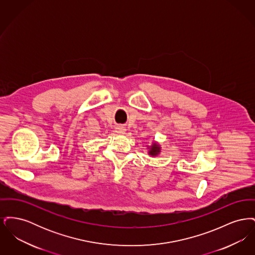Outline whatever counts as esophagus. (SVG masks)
Here are the masks:
<instances>
[{
    "mask_svg": "<svg viewBox=\"0 0 255 255\" xmlns=\"http://www.w3.org/2000/svg\"><path fill=\"white\" fill-rule=\"evenodd\" d=\"M117 132L119 133H125V128L123 126H119L117 128Z\"/></svg>",
    "mask_w": 255,
    "mask_h": 255,
    "instance_id": "34e87169",
    "label": "esophagus"
}]
</instances>
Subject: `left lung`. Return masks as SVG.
Wrapping results in <instances>:
<instances>
[{
	"label": "left lung",
	"instance_id": "1",
	"mask_svg": "<svg viewBox=\"0 0 255 255\" xmlns=\"http://www.w3.org/2000/svg\"><path fill=\"white\" fill-rule=\"evenodd\" d=\"M147 149H148V154L152 157H157L159 155L160 153V150H161V147L158 144L157 141H154L153 144L151 145L147 146Z\"/></svg>",
	"mask_w": 255,
	"mask_h": 255
}]
</instances>
